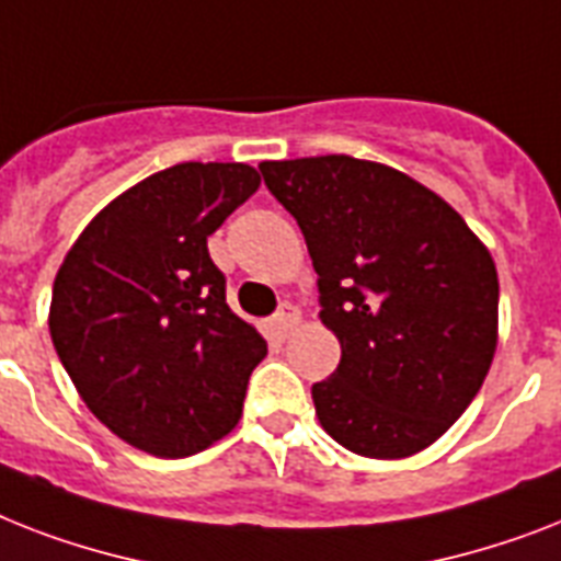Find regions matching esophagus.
I'll return each mask as SVG.
<instances>
[{
  "label": "esophagus",
  "mask_w": 561,
  "mask_h": 561,
  "mask_svg": "<svg viewBox=\"0 0 561 561\" xmlns=\"http://www.w3.org/2000/svg\"><path fill=\"white\" fill-rule=\"evenodd\" d=\"M299 322V311H296L294 305H282L279 311L273 313V334L276 336H288L290 331H294V325Z\"/></svg>",
  "instance_id": "esophagus-1"
}]
</instances>
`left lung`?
Masks as SVG:
<instances>
[{"instance_id":"8db88e82","label":"left lung","mask_w":561,"mask_h":561,"mask_svg":"<svg viewBox=\"0 0 561 561\" xmlns=\"http://www.w3.org/2000/svg\"><path fill=\"white\" fill-rule=\"evenodd\" d=\"M302 230L320 320L343 357L313 383L322 430L366 458H409L484 383L499 343V273L449 204L348 154L259 163Z\"/></svg>"}]
</instances>
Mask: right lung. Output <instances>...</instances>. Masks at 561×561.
I'll return each mask as SVG.
<instances>
[{
    "instance_id": "add662e5",
    "label": "right lung",
    "mask_w": 561,
    "mask_h": 561,
    "mask_svg": "<svg viewBox=\"0 0 561 561\" xmlns=\"http://www.w3.org/2000/svg\"><path fill=\"white\" fill-rule=\"evenodd\" d=\"M262 178L248 163H175L91 218L54 279V348L117 438L186 458L241 417L267 343L239 320L207 239Z\"/></svg>"
}]
</instances>
